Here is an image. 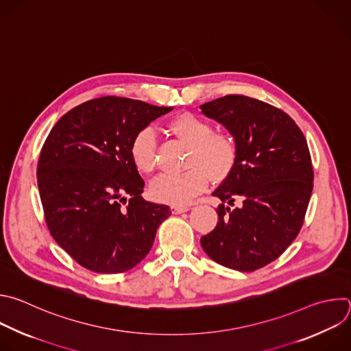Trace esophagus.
Wrapping results in <instances>:
<instances>
[{
    "label": "esophagus",
    "instance_id": "34e87169",
    "mask_svg": "<svg viewBox=\"0 0 351 351\" xmlns=\"http://www.w3.org/2000/svg\"><path fill=\"white\" fill-rule=\"evenodd\" d=\"M188 210H189V207H186V206H171L173 215H181V213L188 212Z\"/></svg>",
    "mask_w": 351,
    "mask_h": 351
}]
</instances>
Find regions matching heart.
<instances>
[{
	"label": "heart",
	"instance_id": "obj_1",
	"mask_svg": "<svg viewBox=\"0 0 351 351\" xmlns=\"http://www.w3.org/2000/svg\"><path fill=\"white\" fill-rule=\"evenodd\" d=\"M170 131L189 147L184 173L162 174L151 184V196L173 206L188 204L204 191L208 178L213 182L227 180L238 160V147L232 134L213 131L208 120L191 112L176 116ZM130 156L138 171L151 174L156 167V134L151 127L139 130L131 141Z\"/></svg>",
	"mask_w": 351,
	"mask_h": 351
}]
</instances>
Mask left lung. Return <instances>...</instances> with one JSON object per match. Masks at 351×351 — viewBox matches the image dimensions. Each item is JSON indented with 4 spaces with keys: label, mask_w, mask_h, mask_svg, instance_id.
Instances as JSON below:
<instances>
[{
    "label": "left lung",
    "mask_w": 351,
    "mask_h": 351,
    "mask_svg": "<svg viewBox=\"0 0 351 351\" xmlns=\"http://www.w3.org/2000/svg\"><path fill=\"white\" fill-rule=\"evenodd\" d=\"M200 110L238 147L234 171L213 192L221 200L217 226L200 245L224 267L256 271L281 256L303 226L314 180L307 141L284 110L254 98L226 95Z\"/></svg>",
    "instance_id": "obj_1"
}]
</instances>
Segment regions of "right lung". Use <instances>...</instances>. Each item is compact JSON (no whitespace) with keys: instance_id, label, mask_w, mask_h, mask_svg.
Wrapping results in <instances>:
<instances>
[{"instance_id":"1","label":"right lung","mask_w":351,"mask_h":351,"mask_svg":"<svg viewBox=\"0 0 351 351\" xmlns=\"http://www.w3.org/2000/svg\"><path fill=\"white\" fill-rule=\"evenodd\" d=\"M170 110L102 97L69 110L48 134L37 167L45 223L56 243L84 268L131 269L149 253L159 226L171 215L169 206L141 196L145 182L130 156L134 135Z\"/></svg>"}]
</instances>
